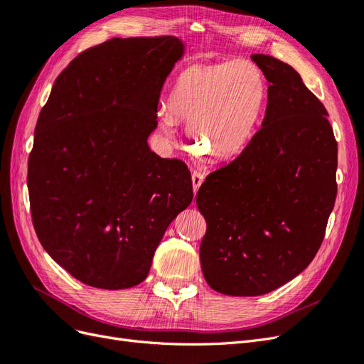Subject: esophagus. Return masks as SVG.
<instances>
[{
  "label": "esophagus",
  "instance_id": "1",
  "mask_svg": "<svg viewBox=\"0 0 364 364\" xmlns=\"http://www.w3.org/2000/svg\"><path fill=\"white\" fill-rule=\"evenodd\" d=\"M191 181H193V190L194 193L200 188V185L203 182V174L200 171H193L191 174Z\"/></svg>",
  "mask_w": 364,
  "mask_h": 364
}]
</instances>
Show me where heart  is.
<instances>
[{"instance_id": "b5f03b06", "label": "heart", "mask_w": 364, "mask_h": 364, "mask_svg": "<svg viewBox=\"0 0 364 364\" xmlns=\"http://www.w3.org/2000/svg\"><path fill=\"white\" fill-rule=\"evenodd\" d=\"M266 95V77L249 60L193 65L176 80L168 107L159 115V130L171 139L176 119L186 121L197 155L232 158L252 136Z\"/></svg>"}]
</instances>
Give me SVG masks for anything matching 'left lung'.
Here are the masks:
<instances>
[{
    "label": "left lung",
    "mask_w": 364,
    "mask_h": 364,
    "mask_svg": "<svg viewBox=\"0 0 364 364\" xmlns=\"http://www.w3.org/2000/svg\"><path fill=\"white\" fill-rule=\"evenodd\" d=\"M269 85L262 126L206 176L196 203L209 287L229 296L277 290L321 247L337 196V141L321 100L289 63L252 54Z\"/></svg>",
    "instance_id": "left-lung-1"
}]
</instances>
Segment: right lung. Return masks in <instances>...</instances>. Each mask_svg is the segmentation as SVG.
<instances>
[{
    "label": "right lung",
    "mask_w": 364,
    "mask_h": 364,
    "mask_svg": "<svg viewBox=\"0 0 364 364\" xmlns=\"http://www.w3.org/2000/svg\"><path fill=\"white\" fill-rule=\"evenodd\" d=\"M182 54L174 36L109 39L70 62L39 114L27 173L33 226L48 255L91 287L144 281L193 200L185 162L147 144Z\"/></svg>",
    "instance_id": "right-lung-1"
}]
</instances>
